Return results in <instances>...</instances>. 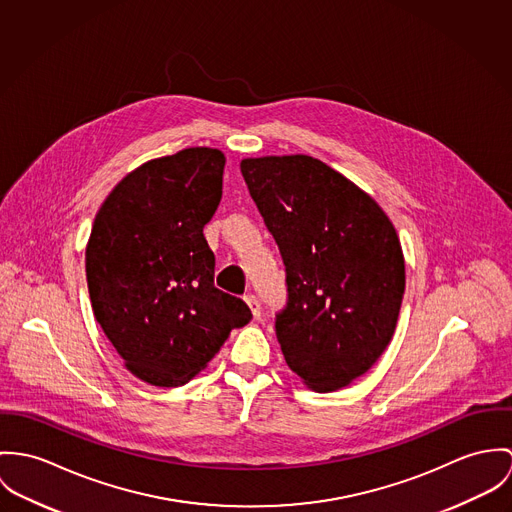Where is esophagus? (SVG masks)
Wrapping results in <instances>:
<instances>
[{
	"mask_svg": "<svg viewBox=\"0 0 512 512\" xmlns=\"http://www.w3.org/2000/svg\"><path fill=\"white\" fill-rule=\"evenodd\" d=\"M243 298H245L247 306L251 308V314H253L255 318H259V316H261V302H259V298H257L255 294H245Z\"/></svg>",
	"mask_w": 512,
	"mask_h": 512,
	"instance_id": "esophagus-1",
	"label": "esophagus"
}]
</instances>
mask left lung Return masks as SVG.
Returning a JSON list of instances; mask_svg holds the SVG:
<instances>
[{
  "mask_svg": "<svg viewBox=\"0 0 512 512\" xmlns=\"http://www.w3.org/2000/svg\"><path fill=\"white\" fill-rule=\"evenodd\" d=\"M241 174L286 273L275 330L286 365L330 393L367 373L397 328L404 257L379 204L308 155L243 159Z\"/></svg>",
  "mask_w": 512,
  "mask_h": 512,
  "instance_id": "1",
  "label": "left lung"
}]
</instances>
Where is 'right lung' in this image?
<instances>
[{
	"mask_svg": "<svg viewBox=\"0 0 512 512\" xmlns=\"http://www.w3.org/2000/svg\"><path fill=\"white\" fill-rule=\"evenodd\" d=\"M226 157L190 147L129 172L96 214L86 247L92 310L125 367L155 387L188 383L249 306L214 286L204 226L222 200Z\"/></svg>",
	"mask_w": 512,
	"mask_h": 512,
	"instance_id": "1",
	"label": "right lung"
}]
</instances>
